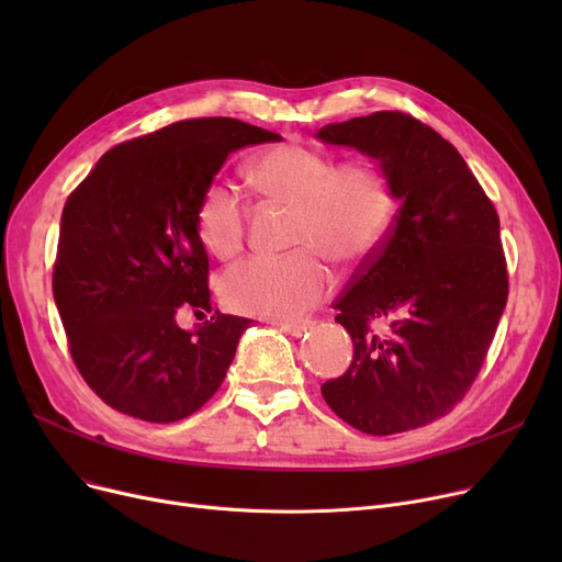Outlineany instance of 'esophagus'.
Returning a JSON list of instances; mask_svg holds the SVG:
<instances>
[{
    "label": "esophagus",
    "instance_id": "34e87169",
    "mask_svg": "<svg viewBox=\"0 0 562 562\" xmlns=\"http://www.w3.org/2000/svg\"><path fill=\"white\" fill-rule=\"evenodd\" d=\"M276 326L280 328V330H284V333H289L291 337H303L314 323L312 321H291V323H276Z\"/></svg>",
    "mask_w": 562,
    "mask_h": 562
}]
</instances>
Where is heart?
<instances>
[{
	"instance_id": "obj_1",
	"label": "heart",
	"mask_w": 562,
	"mask_h": 562,
	"mask_svg": "<svg viewBox=\"0 0 562 562\" xmlns=\"http://www.w3.org/2000/svg\"><path fill=\"white\" fill-rule=\"evenodd\" d=\"M248 182L269 204L291 206L286 257H248L218 278L227 310L266 321H296L326 301L335 276L321 259L341 266L369 261L385 244L396 216V193L375 159L337 164L328 153L301 143L266 147L248 166ZM250 206L239 189L212 180L195 206V232L216 257L244 248Z\"/></svg>"
}]
</instances>
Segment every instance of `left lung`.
<instances>
[{
	"mask_svg": "<svg viewBox=\"0 0 562 562\" xmlns=\"http://www.w3.org/2000/svg\"><path fill=\"white\" fill-rule=\"evenodd\" d=\"M316 136L378 159L401 200L385 244L335 303L356 350L321 394L367 435L422 428L474 385L504 314L498 214L456 147L415 115L375 111Z\"/></svg>",
	"mask_w": 562,
	"mask_h": 562,
	"instance_id": "1",
	"label": "left lung"
}]
</instances>
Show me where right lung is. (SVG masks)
I'll return each mask as SVG.
<instances>
[{"label": "right lung", "mask_w": 562, "mask_h": 562, "mask_svg": "<svg viewBox=\"0 0 562 562\" xmlns=\"http://www.w3.org/2000/svg\"><path fill=\"white\" fill-rule=\"evenodd\" d=\"M282 136L236 117H191L111 147L68 195L52 291L72 362L106 405L172 424L210 401L250 318L212 312L195 206L227 155Z\"/></svg>", "instance_id": "right-lung-1"}]
</instances>
